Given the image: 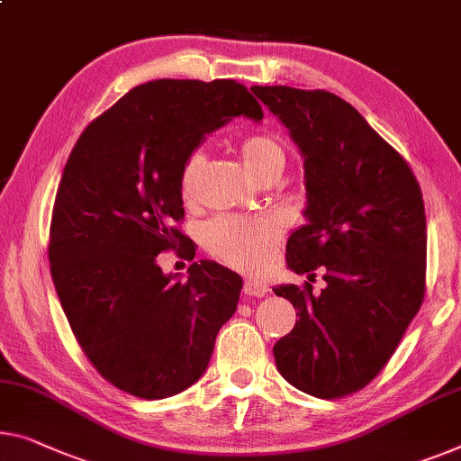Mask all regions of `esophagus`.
Instances as JSON below:
<instances>
[{
    "label": "esophagus",
    "instance_id": "esophagus-1",
    "mask_svg": "<svg viewBox=\"0 0 461 461\" xmlns=\"http://www.w3.org/2000/svg\"><path fill=\"white\" fill-rule=\"evenodd\" d=\"M244 294L246 296H265V294H269V285L265 284V281H257V279H246L244 281Z\"/></svg>",
    "mask_w": 461,
    "mask_h": 461
}]
</instances>
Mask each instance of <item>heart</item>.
I'll use <instances>...</instances> for the list:
<instances>
[{
	"label": "heart",
	"mask_w": 461,
	"mask_h": 461,
	"mask_svg": "<svg viewBox=\"0 0 461 461\" xmlns=\"http://www.w3.org/2000/svg\"><path fill=\"white\" fill-rule=\"evenodd\" d=\"M240 155L250 174L263 177L281 174L285 167V150L269 134H252L240 142ZM204 163L203 150H192L180 169V192L192 198L198 174ZM281 236V223L273 217H238L223 215L204 225L203 242L211 254L236 269L257 271L267 263L271 249Z\"/></svg>",
	"instance_id": "1"
}]
</instances>
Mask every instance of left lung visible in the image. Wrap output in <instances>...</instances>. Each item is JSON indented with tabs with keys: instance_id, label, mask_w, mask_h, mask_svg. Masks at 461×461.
<instances>
[{
	"instance_id": "1",
	"label": "left lung",
	"mask_w": 461,
	"mask_h": 461,
	"mask_svg": "<svg viewBox=\"0 0 461 461\" xmlns=\"http://www.w3.org/2000/svg\"><path fill=\"white\" fill-rule=\"evenodd\" d=\"M304 159L306 225L287 238V267L325 287L277 285L298 321L273 346L284 379L333 400L362 389L420 311L427 215L414 174L356 109L327 91L252 86Z\"/></svg>"
}]
</instances>
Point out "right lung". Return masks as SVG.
<instances>
[{"mask_svg":"<svg viewBox=\"0 0 461 461\" xmlns=\"http://www.w3.org/2000/svg\"><path fill=\"white\" fill-rule=\"evenodd\" d=\"M263 120L236 80H150L86 126L61 174L50 231L55 292L82 352L115 387L163 400L194 384L236 312L242 277L196 260L188 277L157 257L186 236L180 169L231 118ZM184 252L194 258L192 242Z\"/></svg>","mask_w":461,"mask_h":461,"instance_id":"add662e5","label":"right lung"}]
</instances>
